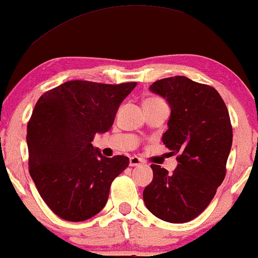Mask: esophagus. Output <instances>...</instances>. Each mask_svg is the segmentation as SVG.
<instances>
[{"mask_svg":"<svg viewBox=\"0 0 258 258\" xmlns=\"http://www.w3.org/2000/svg\"><path fill=\"white\" fill-rule=\"evenodd\" d=\"M142 163H144V160H142L141 158H139V157H136V156L130 157V159H129V165L130 166H138V165L142 164Z\"/></svg>","mask_w":258,"mask_h":258,"instance_id":"obj_1","label":"esophagus"}]
</instances>
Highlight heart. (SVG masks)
<instances>
[{
    "mask_svg": "<svg viewBox=\"0 0 258 258\" xmlns=\"http://www.w3.org/2000/svg\"><path fill=\"white\" fill-rule=\"evenodd\" d=\"M148 100H157V99H148Z\"/></svg>",
    "mask_w": 258,
    "mask_h": 258,
    "instance_id": "obj_1",
    "label": "heart"
}]
</instances>
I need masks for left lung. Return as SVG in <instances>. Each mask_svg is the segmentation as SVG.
Segmentation results:
<instances>
[{"label": "left lung", "mask_w": 258, "mask_h": 258, "mask_svg": "<svg viewBox=\"0 0 258 258\" xmlns=\"http://www.w3.org/2000/svg\"><path fill=\"white\" fill-rule=\"evenodd\" d=\"M150 90L170 106L162 140L177 154V166L169 174L151 165L153 180L144 189L145 205L166 222H188L207 209L226 176L233 140L228 110L215 88L184 76L154 82Z\"/></svg>", "instance_id": "1"}]
</instances>
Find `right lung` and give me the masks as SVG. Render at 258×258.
Masks as SVG:
<instances>
[{
	"mask_svg": "<svg viewBox=\"0 0 258 258\" xmlns=\"http://www.w3.org/2000/svg\"><path fill=\"white\" fill-rule=\"evenodd\" d=\"M135 87L70 81L36 102L27 124L29 171L39 196L61 219L80 222L99 214L112 181L128 168V157H104L92 141L111 129Z\"/></svg>",
	"mask_w": 258,
	"mask_h": 258,
	"instance_id": "add662e5",
	"label": "right lung"
}]
</instances>
